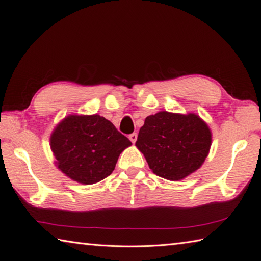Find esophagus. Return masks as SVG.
<instances>
[{"instance_id":"1","label":"esophagus","mask_w":261,"mask_h":261,"mask_svg":"<svg viewBox=\"0 0 261 261\" xmlns=\"http://www.w3.org/2000/svg\"><path fill=\"white\" fill-rule=\"evenodd\" d=\"M129 140L132 143H135L137 141V134L136 133H133V134L129 135Z\"/></svg>"}]
</instances>
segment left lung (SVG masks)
I'll list each match as a JSON object with an SVG mask.
<instances>
[{"mask_svg":"<svg viewBox=\"0 0 261 261\" xmlns=\"http://www.w3.org/2000/svg\"><path fill=\"white\" fill-rule=\"evenodd\" d=\"M136 146L156 175L178 181L203 164L211 132L199 116L160 112L146 117Z\"/></svg>","mask_w":261,"mask_h":261,"instance_id":"obj_1","label":"left lung"}]
</instances>
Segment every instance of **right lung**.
Here are the masks:
<instances>
[{
    "label": "right lung",
    "instance_id": "add662e5",
    "mask_svg": "<svg viewBox=\"0 0 261 261\" xmlns=\"http://www.w3.org/2000/svg\"><path fill=\"white\" fill-rule=\"evenodd\" d=\"M132 142L99 115H70L58 125L50 146L58 169L82 184H94L112 174L119 154Z\"/></svg>",
    "mask_w": 261,
    "mask_h": 261
}]
</instances>
